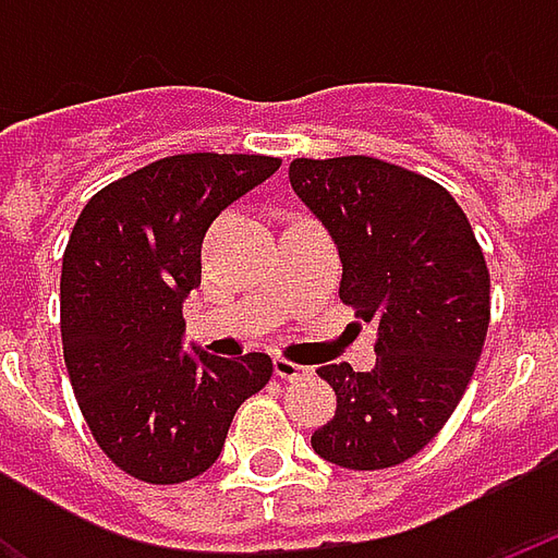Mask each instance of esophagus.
<instances>
[{"instance_id": "1", "label": "esophagus", "mask_w": 558, "mask_h": 558, "mask_svg": "<svg viewBox=\"0 0 558 558\" xmlns=\"http://www.w3.org/2000/svg\"><path fill=\"white\" fill-rule=\"evenodd\" d=\"M275 376L292 383V379H302V376H307V367L290 362V359H275Z\"/></svg>"}]
</instances>
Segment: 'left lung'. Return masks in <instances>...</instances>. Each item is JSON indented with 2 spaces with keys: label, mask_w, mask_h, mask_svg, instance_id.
Listing matches in <instances>:
<instances>
[{
  "label": "left lung",
  "mask_w": 558,
  "mask_h": 558,
  "mask_svg": "<svg viewBox=\"0 0 558 558\" xmlns=\"http://www.w3.org/2000/svg\"><path fill=\"white\" fill-rule=\"evenodd\" d=\"M295 196L338 244L340 299L376 323V364H323L335 418L311 436L343 469H388L418 454L463 398L490 326V275L454 196L386 160L295 158Z\"/></svg>",
  "instance_id": "8db88e82"
}]
</instances>
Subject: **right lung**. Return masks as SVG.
<instances>
[{
  "instance_id": "1",
  "label": "right lung",
  "mask_w": 558,
  "mask_h": 558,
  "mask_svg": "<svg viewBox=\"0 0 558 558\" xmlns=\"http://www.w3.org/2000/svg\"><path fill=\"white\" fill-rule=\"evenodd\" d=\"M280 167L266 155H172L107 184L62 256V350L80 412L116 466L182 484L218 460L232 415L271 379L266 352H182L211 220Z\"/></svg>"
}]
</instances>
